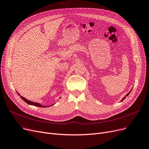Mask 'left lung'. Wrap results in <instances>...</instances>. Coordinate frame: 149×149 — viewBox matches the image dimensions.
I'll list each match as a JSON object with an SVG mask.
<instances>
[{
  "label": "left lung",
  "mask_w": 149,
  "mask_h": 149,
  "mask_svg": "<svg viewBox=\"0 0 149 149\" xmlns=\"http://www.w3.org/2000/svg\"><path fill=\"white\" fill-rule=\"evenodd\" d=\"M130 92H129V93H127V94H126V96H128V95H129V94H130ZM125 98H126V96H125V97H123V99H122V100H121V102H122V101H123V100H125Z\"/></svg>",
  "instance_id": "8db88e82"
}]
</instances>
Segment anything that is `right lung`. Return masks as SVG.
Returning <instances> with one entry per match:
<instances>
[{
  "label": "right lung",
  "instance_id": "right-lung-1",
  "mask_svg": "<svg viewBox=\"0 0 149 149\" xmlns=\"http://www.w3.org/2000/svg\"><path fill=\"white\" fill-rule=\"evenodd\" d=\"M17 93L18 94V95L20 96L21 98L22 99V100H23L24 102H26L27 104H29V105H34V106H36V107H50V106L54 105V104H53V105H48V106H44V105H41V104H39V103H38V102H32L31 101L27 100V99H26L25 97H23L22 96H21L18 92H17ZM60 98H61V97H60ZM60 98H59V99H60Z\"/></svg>",
  "mask_w": 149,
  "mask_h": 149
}]
</instances>
